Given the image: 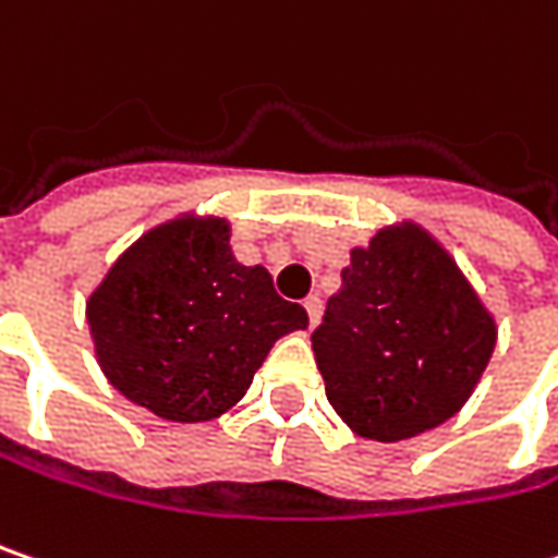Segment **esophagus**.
Here are the masks:
<instances>
[{
	"label": "esophagus",
	"mask_w": 558,
	"mask_h": 558,
	"mask_svg": "<svg viewBox=\"0 0 558 558\" xmlns=\"http://www.w3.org/2000/svg\"><path fill=\"white\" fill-rule=\"evenodd\" d=\"M303 306H306V312H310V325L315 328V325H318V318H322V300H318V296H306V300H303Z\"/></svg>",
	"instance_id": "34e87169"
}]
</instances>
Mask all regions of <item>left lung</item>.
Listing matches in <instances>:
<instances>
[{"label": "left lung", "instance_id": "obj_1", "mask_svg": "<svg viewBox=\"0 0 558 558\" xmlns=\"http://www.w3.org/2000/svg\"><path fill=\"white\" fill-rule=\"evenodd\" d=\"M496 335L451 252L420 223L398 220L369 246L350 248L312 350L347 426L373 442H401L468 404Z\"/></svg>", "mask_w": 558, "mask_h": 558}]
</instances>
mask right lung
Returning a JSON list of instances; mask_svg holds the SVG:
<instances>
[{
  "instance_id": "1",
  "label": "right lung",
  "mask_w": 558,
  "mask_h": 558,
  "mask_svg": "<svg viewBox=\"0 0 558 558\" xmlns=\"http://www.w3.org/2000/svg\"><path fill=\"white\" fill-rule=\"evenodd\" d=\"M97 366L132 404L173 423L236 408L278 338L310 315L236 262L230 220L185 211L150 227L87 296Z\"/></svg>"
}]
</instances>
